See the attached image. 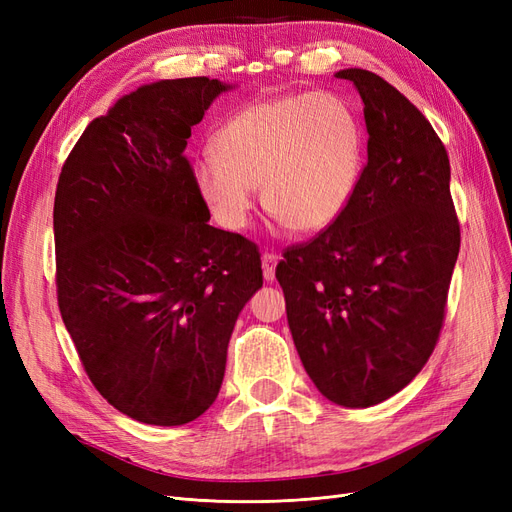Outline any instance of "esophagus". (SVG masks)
<instances>
[{
  "instance_id": "1",
  "label": "esophagus",
  "mask_w": 512,
  "mask_h": 512,
  "mask_svg": "<svg viewBox=\"0 0 512 512\" xmlns=\"http://www.w3.org/2000/svg\"><path fill=\"white\" fill-rule=\"evenodd\" d=\"M275 265H277V256L273 252L262 254V273H265L267 282L275 280Z\"/></svg>"
}]
</instances>
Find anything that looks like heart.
<instances>
[{"instance_id":"obj_1","label":"heart","mask_w":512,"mask_h":512,"mask_svg":"<svg viewBox=\"0 0 512 512\" xmlns=\"http://www.w3.org/2000/svg\"><path fill=\"white\" fill-rule=\"evenodd\" d=\"M363 166V136L331 94H299L243 108L215 134V156L194 162L196 188L218 222L245 228L262 205L294 232L327 228L348 205Z\"/></svg>"}]
</instances>
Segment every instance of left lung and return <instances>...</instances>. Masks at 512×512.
Wrapping results in <instances>:
<instances>
[{
    "instance_id": "left-lung-1",
    "label": "left lung",
    "mask_w": 512,
    "mask_h": 512,
    "mask_svg": "<svg viewBox=\"0 0 512 512\" xmlns=\"http://www.w3.org/2000/svg\"><path fill=\"white\" fill-rule=\"evenodd\" d=\"M367 164L346 209L275 269L307 376L337 406L393 397L423 369L459 256L451 164L425 115L382 76L348 68Z\"/></svg>"
}]
</instances>
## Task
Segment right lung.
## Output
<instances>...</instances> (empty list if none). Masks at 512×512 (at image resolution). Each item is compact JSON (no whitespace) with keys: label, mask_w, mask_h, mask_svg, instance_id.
Here are the masks:
<instances>
[{"label":"right lung","mask_w":512,"mask_h":512,"mask_svg":"<svg viewBox=\"0 0 512 512\" xmlns=\"http://www.w3.org/2000/svg\"><path fill=\"white\" fill-rule=\"evenodd\" d=\"M228 87H138L89 123L57 181L61 318L96 391L147 425H185L213 404L237 316L262 286L258 245L209 226L183 156Z\"/></svg>","instance_id":"right-lung-1"}]
</instances>
